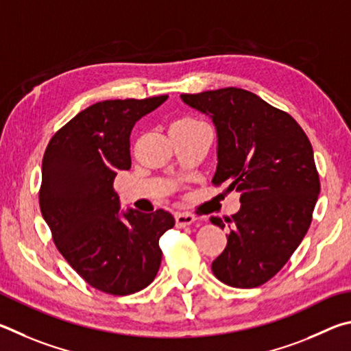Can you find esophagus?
<instances>
[{
	"label": "esophagus",
	"instance_id": "34e87169",
	"mask_svg": "<svg viewBox=\"0 0 351 351\" xmlns=\"http://www.w3.org/2000/svg\"><path fill=\"white\" fill-rule=\"evenodd\" d=\"M195 222V217L189 213H176V225L179 228H185V226L193 225Z\"/></svg>",
	"mask_w": 351,
	"mask_h": 351
}]
</instances>
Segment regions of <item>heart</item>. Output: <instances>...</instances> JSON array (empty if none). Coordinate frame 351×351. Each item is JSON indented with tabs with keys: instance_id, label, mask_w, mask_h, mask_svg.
Instances as JSON below:
<instances>
[{
	"instance_id": "obj_1",
	"label": "heart",
	"mask_w": 351,
	"mask_h": 351,
	"mask_svg": "<svg viewBox=\"0 0 351 351\" xmlns=\"http://www.w3.org/2000/svg\"><path fill=\"white\" fill-rule=\"evenodd\" d=\"M177 121H194V119H189V117H186V119H180V120H177Z\"/></svg>"
}]
</instances>
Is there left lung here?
I'll return each mask as SVG.
<instances>
[{"label":"left lung","mask_w":351,"mask_h":351,"mask_svg":"<svg viewBox=\"0 0 351 351\" xmlns=\"http://www.w3.org/2000/svg\"><path fill=\"white\" fill-rule=\"evenodd\" d=\"M217 132L216 186L241 193V210L225 219L228 243L211 269L223 284L254 288L280 271L310 228L321 183L304 129L290 114L245 89L182 94ZM225 228L222 219L211 217Z\"/></svg>","instance_id":"left-lung-1"}]
</instances>
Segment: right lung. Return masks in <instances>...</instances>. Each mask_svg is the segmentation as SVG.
<instances>
[{
    "label": "right lung",
    "instance_id": "right-lung-1",
    "mask_svg": "<svg viewBox=\"0 0 351 351\" xmlns=\"http://www.w3.org/2000/svg\"><path fill=\"white\" fill-rule=\"evenodd\" d=\"M168 95L104 100L53 135L41 166L40 208L53 242L90 287L114 296L143 290L162 262L158 239L174 226L168 211H120L119 171L131 168V131Z\"/></svg>",
    "mask_w": 351,
    "mask_h": 351
}]
</instances>
